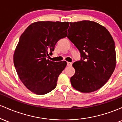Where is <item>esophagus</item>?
<instances>
[{
	"mask_svg": "<svg viewBox=\"0 0 122 122\" xmlns=\"http://www.w3.org/2000/svg\"><path fill=\"white\" fill-rule=\"evenodd\" d=\"M72 63L69 62H67V66H72Z\"/></svg>",
	"mask_w": 122,
	"mask_h": 122,
	"instance_id": "obj_1",
	"label": "esophagus"
}]
</instances>
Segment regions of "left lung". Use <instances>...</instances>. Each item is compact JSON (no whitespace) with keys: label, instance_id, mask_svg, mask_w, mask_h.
<instances>
[{"label":"left lung","instance_id":"8db88e82","mask_svg":"<svg viewBox=\"0 0 122 122\" xmlns=\"http://www.w3.org/2000/svg\"><path fill=\"white\" fill-rule=\"evenodd\" d=\"M69 23L67 37L81 57L72 65L75 73L71 78V84L82 93L94 92L107 82L115 68L114 41L106 27L93 21Z\"/></svg>","mask_w":122,"mask_h":122}]
</instances>
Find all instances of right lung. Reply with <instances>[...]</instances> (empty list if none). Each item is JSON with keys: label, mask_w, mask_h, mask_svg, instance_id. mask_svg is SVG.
I'll return each mask as SVG.
<instances>
[{"label": "right lung", "mask_w": 122, "mask_h": 122, "mask_svg": "<svg viewBox=\"0 0 122 122\" xmlns=\"http://www.w3.org/2000/svg\"><path fill=\"white\" fill-rule=\"evenodd\" d=\"M68 22L39 21L31 23L20 36L14 54V64L21 81L37 95L56 88L66 61L48 59L56 43L67 36Z\"/></svg>", "instance_id": "obj_1"}]
</instances>
